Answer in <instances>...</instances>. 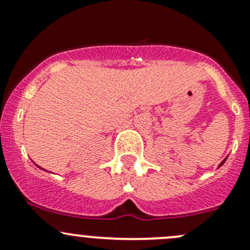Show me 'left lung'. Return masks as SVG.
I'll use <instances>...</instances> for the list:
<instances>
[{
  "mask_svg": "<svg viewBox=\"0 0 250 250\" xmlns=\"http://www.w3.org/2000/svg\"><path fill=\"white\" fill-rule=\"evenodd\" d=\"M226 160H228V157H226V158H225V160H224V161H223V162H221V163H220V165H219V167H221V166H223V165H224V163H225V161H226ZM219 167H218V168H219Z\"/></svg>",
  "mask_w": 250,
  "mask_h": 250,
  "instance_id": "obj_1",
  "label": "left lung"
}]
</instances>
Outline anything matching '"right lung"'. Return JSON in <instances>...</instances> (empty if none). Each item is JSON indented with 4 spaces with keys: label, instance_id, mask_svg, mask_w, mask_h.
<instances>
[{
    "label": "right lung",
    "instance_id": "obj_1",
    "mask_svg": "<svg viewBox=\"0 0 250 250\" xmlns=\"http://www.w3.org/2000/svg\"><path fill=\"white\" fill-rule=\"evenodd\" d=\"M41 169H42V168H41Z\"/></svg>",
    "mask_w": 250,
    "mask_h": 250
}]
</instances>
